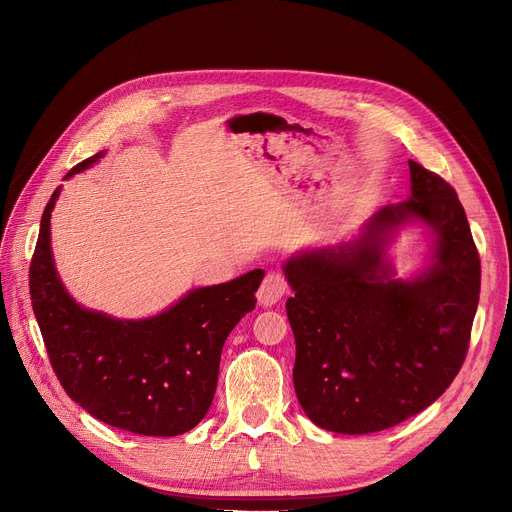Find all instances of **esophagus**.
Segmentation results:
<instances>
[{
	"label": "esophagus",
	"mask_w": 512,
	"mask_h": 512,
	"mask_svg": "<svg viewBox=\"0 0 512 512\" xmlns=\"http://www.w3.org/2000/svg\"><path fill=\"white\" fill-rule=\"evenodd\" d=\"M286 290H288V284H286L284 276L278 272H270L263 278V282L257 290V301L261 307H272L284 297Z\"/></svg>",
	"instance_id": "esophagus-1"
}]
</instances>
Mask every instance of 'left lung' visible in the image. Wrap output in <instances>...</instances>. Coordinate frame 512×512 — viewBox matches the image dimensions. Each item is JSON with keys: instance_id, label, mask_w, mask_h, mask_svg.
Listing matches in <instances>:
<instances>
[{"instance_id": "1", "label": "left lung", "mask_w": 512, "mask_h": 512, "mask_svg": "<svg viewBox=\"0 0 512 512\" xmlns=\"http://www.w3.org/2000/svg\"><path fill=\"white\" fill-rule=\"evenodd\" d=\"M411 195L359 234L292 253L284 278L297 342L292 380L305 415L334 434H373L436 402L459 373L479 303L481 265L454 188L409 159ZM421 227L426 251L407 279L391 247Z\"/></svg>"}]
</instances>
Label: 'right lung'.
I'll use <instances>...</instances> for the list:
<instances>
[{
	"instance_id": "1",
	"label": "right lung",
	"mask_w": 512,
	"mask_h": 512,
	"mask_svg": "<svg viewBox=\"0 0 512 512\" xmlns=\"http://www.w3.org/2000/svg\"><path fill=\"white\" fill-rule=\"evenodd\" d=\"M105 155L85 159L66 180ZM45 205L31 263V299L47 355L66 394L95 419L139 436L172 438L209 411L228 334L255 309L263 270L199 286L149 317L120 319L83 307L66 290L51 251Z\"/></svg>"
}]
</instances>
